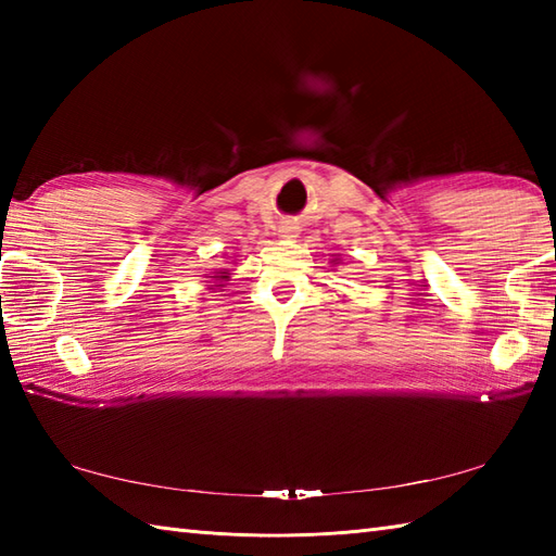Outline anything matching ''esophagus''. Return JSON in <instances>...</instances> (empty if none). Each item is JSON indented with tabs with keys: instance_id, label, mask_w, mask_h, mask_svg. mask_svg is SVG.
<instances>
[{
	"instance_id": "1",
	"label": "esophagus",
	"mask_w": 556,
	"mask_h": 556,
	"mask_svg": "<svg viewBox=\"0 0 556 556\" xmlns=\"http://www.w3.org/2000/svg\"><path fill=\"white\" fill-rule=\"evenodd\" d=\"M293 231H296V227H293V224H289V222L281 224V227H279V233H281V236H291Z\"/></svg>"
}]
</instances>
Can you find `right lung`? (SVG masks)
Wrapping results in <instances>:
<instances>
[{
  "mask_svg": "<svg viewBox=\"0 0 556 556\" xmlns=\"http://www.w3.org/2000/svg\"><path fill=\"white\" fill-rule=\"evenodd\" d=\"M215 279H217V281H227V279H229V271H227V269L215 271ZM217 287H222V285H217Z\"/></svg>",
  "mask_w": 556,
  "mask_h": 556,
  "instance_id": "add662e5",
  "label": "right lung"
}]
</instances>
